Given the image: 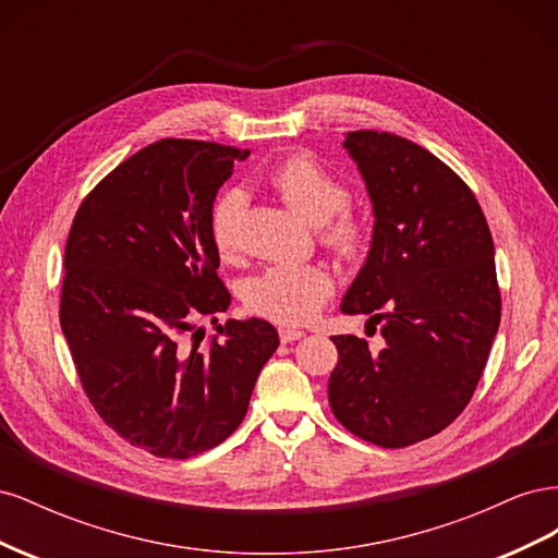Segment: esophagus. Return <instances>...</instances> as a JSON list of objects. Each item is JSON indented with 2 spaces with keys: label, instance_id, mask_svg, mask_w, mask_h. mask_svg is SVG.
Instances as JSON below:
<instances>
[{
  "label": "esophagus",
  "instance_id": "1",
  "mask_svg": "<svg viewBox=\"0 0 558 558\" xmlns=\"http://www.w3.org/2000/svg\"><path fill=\"white\" fill-rule=\"evenodd\" d=\"M300 337H305V332L295 330V328H279V340H281L283 344L295 342V340H300Z\"/></svg>",
  "mask_w": 558,
  "mask_h": 558
}]
</instances>
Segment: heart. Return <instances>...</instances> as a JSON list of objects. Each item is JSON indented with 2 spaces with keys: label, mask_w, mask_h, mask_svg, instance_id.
I'll return each instance as SVG.
<instances>
[{
  "label": "heart",
  "mask_w": 558,
  "mask_h": 558,
  "mask_svg": "<svg viewBox=\"0 0 558 558\" xmlns=\"http://www.w3.org/2000/svg\"><path fill=\"white\" fill-rule=\"evenodd\" d=\"M269 185L310 223L320 226V240L342 260H359L367 244L363 218L344 209L351 193L342 179L324 170L312 156L298 154L279 162L267 177ZM246 207L242 191H226L209 211V238L221 258L240 251V226ZM332 293V277L320 265H272L244 283L246 307L281 326L310 320Z\"/></svg>",
  "instance_id": "b5f03b06"
}]
</instances>
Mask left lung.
<instances>
[{
    "label": "left lung",
    "mask_w": 558,
    "mask_h": 558,
    "mask_svg": "<svg viewBox=\"0 0 558 558\" xmlns=\"http://www.w3.org/2000/svg\"><path fill=\"white\" fill-rule=\"evenodd\" d=\"M375 209L367 260L344 314L384 324V349L335 335V418L361 440L400 449L445 430L475 393L500 324L494 240L465 181L391 132L344 140Z\"/></svg>",
    "instance_id": "obj_1"
}]
</instances>
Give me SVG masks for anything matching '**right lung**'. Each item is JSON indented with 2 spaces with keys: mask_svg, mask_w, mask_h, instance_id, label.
I'll return each mask as SVG.
<instances>
[{
  "mask_svg": "<svg viewBox=\"0 0 558 558\" xmlns=\"http://www.w3.org/2000/svg\"><path fill=\"white\" fill-rule=\"evenodd\" d=\"M246 158L214 142L148 144L86 195L66 238L60 326L83 391L109 428L160 459L238 430L279 347L263 318H230L209 342L195 330L230 305L209 211Z\"/></svg>",
  "mask_w": 558,
  "mask_h": 558,
  "instance_id": "right-lung-1",
  "label": "right lung"
}]
</instances>
